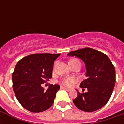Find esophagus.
I'll list each match as a JSON object with an SVG mask.
<instances>
[{"label": "esophagus", "mask_w": 124, "mask_h": 124, "mask_svg": "<svg viewBox=\"0 0 124 124\" xmlns=\"http://www.w3.org/2000/svg\"><path fill=\"white\" fill-rule=\"evenodd\" d=\"M61 88L62 89H64V90L67 91H70V89H68V88H66V87H61Z\"/></svg>", "instance_id": "esophagus-1"}]
</instances>
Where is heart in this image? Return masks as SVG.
I'll list each match as a JSON object with an SVG mask.
<instances>
[{
  "instance_id": "heart-1",
  "label": "heart",
  "mask_w": 124,
  "mask_h": 124,
  "mask_svg": "<svg viewBox=\"0 0 124 124\" xmlns=\"http://www.w3.org/2000/svg\"><path fill=\"white\" fill-rule=\"evenodd\" d=\"M73 60H77L76 59H71L70 61H73ZM75 82V80L73 78H66V79L63 80L62 81V85H64V86L67 87H71L73 85V84Z\"/></svg>"
}]
</instances>
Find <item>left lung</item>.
Segmentation results:
<instances>
[{"instance_id": "left-lung-1", "label": "left lung", "mask_w": 124, "mask_h": 124, "mask_svg": "<svg viewBox=\"0 0 124 124\" xmlns=\"http://www.w3.org/2000/svg\"><path fill=\"white\" fill-rule=\"evenodd\" d=\"M68 56H76L84 62L85 77L80 87L87 89L73 100L79 109L93 112L104 107L111 98L115 85V70L108 56L93 49L85 47L69 53Z\"/></svg>"}]
</instances>
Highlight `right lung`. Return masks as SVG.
Wrapping results in <instances>:
<instances>
[{"instance_id":"obj_1","label":"right lung","mask_w":124,"mask_h":124,"mask_svg":"<svg viewBox=\"0 0 124 124\" xmlns=\"http://www.w3.org/2000/svg\"><path fill=\"white\" fill-rule=\"evenodd\" d=\"M59 54H33L17 62L12 75L13 88L23 108L33 113H40L52 106L58 84H49L46 91L42 84L52 77L54 61Z\"/></svg>"}]
</instances>
